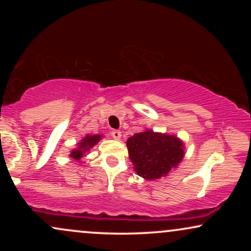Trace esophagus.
Here are the masks:
<instances>
[{
    "label": "esophagus",
    "mask_w": 251,
    "mask_h": 251,
    "mask_svg": "<svg viewBox=\"0 0 251 251\" xmlns=\"http://www.w3.org/2000/svg\"><path fill=\"white\" fill-rule=\"evenodd\" d=\"M111 134L116 140H120V138H122V132H120L119 129H113V131L111 132Z\"/></svg>",
    "instance_id": "esophagus-1"
}]
</instances>
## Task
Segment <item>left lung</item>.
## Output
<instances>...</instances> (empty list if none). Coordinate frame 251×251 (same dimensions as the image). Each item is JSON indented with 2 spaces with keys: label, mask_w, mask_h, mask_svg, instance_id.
<instances>
[{
  "label": "left lung",
  "mask_w": 251,
  "mask_h": 251,
  "mask_svg": "<svg viewBox=\"0 0 251 251\" xmlns=\"http://www.w3.org/2000/svg\"><path fill=\"white\" fill-rule=\"evenodd\" d=\"M126 145L134 171L148 180L166 177L185 154V145L177 135L149 128L129 137Z\"/></svg>",
  "instance_id": "obj_1"
}]
</instances>
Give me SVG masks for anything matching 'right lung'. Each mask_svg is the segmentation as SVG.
I'll return each instance as SVG.
<instances>
[{
    "label": "right lung",
    "instance_id": "right-lung-1",
    "mask_svg": "<svg viewBox=\"0 0 251 251\" xmlns=\"http://www.w3.org/2000/svg\"><path fill=\"white\" fill-rule=\"evenodd\" d=\"M101 138H103L102 134H87L80 140L79 143L76 144V148L73 149L71 151L70 157L73 158V159L80 162L81 158L85 155L87 152L91 150L93 146H96L98 143L101 140Z\"/></svg>",
    "mask_w": 251,
    "mask_h": 251
}]
</instances>
